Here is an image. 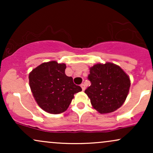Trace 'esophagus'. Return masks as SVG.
I'll return each instance as SVG.
<instances>
[{"mask_svg": "<svg viewBox=\"0 0 153 153\" xmlns=\"http://www.w3.org/2000/svg\"><path fill=\"white\" fill-rule=\"evenodd\" d=\"M80 87L82 88V91H85V84L82 83L81 85H80Z\"/></svg>", "mask_w": 153, "mask_h": 153, "instance_id": "esophagus-1", "label": "esophagus"}]
</instances>
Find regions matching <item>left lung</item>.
<instances>
[{
  "mask_svg": "<svg viewBox=\"0 0 153 153\" xmlns=\"http://www.w3.org/2000/svg\"><path fill=\"white\" fill-rule=\"evenodd\" d=\"M88 79L91 84L85 93L100 114L111 113L122 106L129 93L130 80L120 67L111 62L96 64L90 68Z\"/></svg>",
  "mask_w": 153,
  "mask_h": 153,
  "instance_id": "obj_1",
  "label": "left lung"
}]
</instances>
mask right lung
I'll use <instances>...</instances> for the list:
<instances>
[{
  "mask_svg": "<svg viewBox=\"0 0 153 153\" xmlns=\"http://www.w3.org/2000/svg\"><path fill=\"white\" fill-rule=\"evenodd\" d=\"M66 65L56 61L44 62L29 73V85L35 101L44 111L57 114L68 109L74 94L82 91L72 77L65 75Z\"/></svg>",
  "mask_w": 153,
  "mask_h": 153,
  "instance_id": "1",
  "label": "right lung"
}]
</instances>
